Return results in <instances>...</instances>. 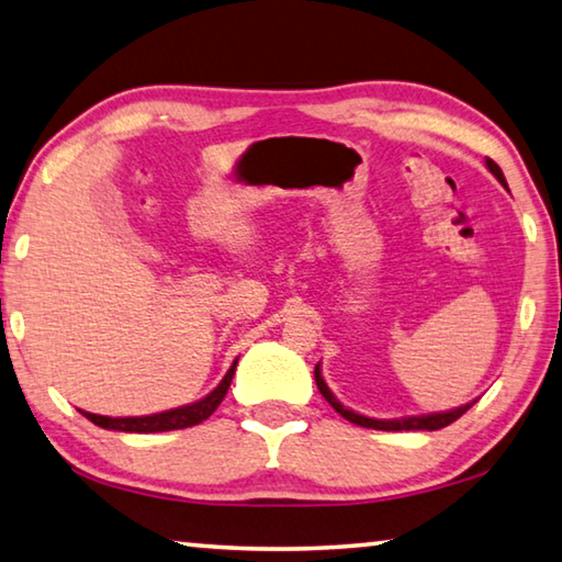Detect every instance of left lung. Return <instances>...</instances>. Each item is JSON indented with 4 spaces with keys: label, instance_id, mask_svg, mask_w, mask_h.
<instances>
[{
    "label": "left lung",
    "instance_id": "left-lung-1",
    "mask_svg": "<svg viewBox=\"0 0 562 562\" xmlns=\"http://www.w3.org/2000/svg\"><path fill=\"white\" fill-rule=\"evenodd\" d=\"M486 166L493 176H496L503 186H506V178H503V170L493 164L491 158H486ZM508 188V186H506ZM315 382H317V389L319 394L327 398V402L331 404V408H335L337 414H341L347 418V422L357 424V426H367V429H376V431H436V429H443V426L453 424L456 418L463 416L465 412L473 404H465V406H459L453 408V412H443V414H429V416H408V418H396V422H382V418H369V416H361V414H355L349 412V408L341 406L335 396H331V392L325 384V379H322V372H319V364L315 367Z\"/></svg>",
    "mask_w": 562,
    "mask_h": 562
}]
</instances>
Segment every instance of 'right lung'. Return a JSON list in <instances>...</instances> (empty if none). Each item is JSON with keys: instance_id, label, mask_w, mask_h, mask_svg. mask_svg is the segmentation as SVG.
<instances>
[{"instance_id": "obj_1", "label": "right lung", "mask_w": 562, "mask_h": 562, "mask_svg": "<svg viewBox=\"0 0 562 562\" xmlns=\"http://www.w3.org/2000/svg\"><path fill=\"white\" fill-rule=\"evenodd\" d=\"M235 364L227 369V374L221 384H217L211 394L201 402L190 404V406H180V408H170V412L164 414H150V416H126V418H111V416H99V414H89L81 412L83 416L93 422L101 429H111V431H126V434H156V431H176V429H188V426H195L205 422L211 416L231 389L233 374H235Z\"/></svg>"}]
</instances>
